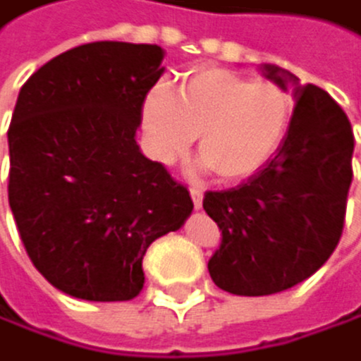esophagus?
I'll list each match as a JSON object with an SVG mask.
<instances>
[{"mask_svg":"<svg viewBox=\"0 0 361 361\" xmlns=\"http://www.w3.org/2000/svg\"><path fill=\"white\" fill-rule=\"evenodd\" d=\"M190 194H192L194 207H196V209H201V205H203V192L198 190V188H190Z\"/></svg>","mask_w":361,"mask_h":361,"instance_id":"1","label":"esophagus"}]
</instances>
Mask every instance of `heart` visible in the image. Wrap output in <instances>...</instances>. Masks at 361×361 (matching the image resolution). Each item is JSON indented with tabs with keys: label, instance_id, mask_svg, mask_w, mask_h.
I'll return each instance as SVG.
<instances>
[{
	"label": "heart",
	"instance_id": "heart-1",
	"mask_svg": "<svg viewBox=\"0 0 361 361\" xmlns=\"http://www.w3.org/2000/svg\"><path fill=\"white\" fill-rule=\"evenodd\" d=\"M293 98L272 82H252L225 68L185 78L176 95L154 89L142 104V127L154 154L169 163L198 136V158L221 183L257 173L281 147Z\"/></svg>",
	"mask_w": 361,
	"mask_h": 361
}]
</instances>
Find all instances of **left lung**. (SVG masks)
Wrapping results in <instances>:
<instances>
[{
	"label": "left lung",
	"mask_w": 361,
	"mask_h": 361,
	"mask_svg": "<svg viewBox=\"0 0 361 361\" xmlns=\"http://www.w3.org/2000/svg\"><path fill=\"white\" fill-rule=\"evenodd\" d=\"M283 91L295 87L290 127L276 154L232 190L207 192L203 209L221 230L207 270L221 290L274 295L317 272L339 243L353 180L350 122L331 95L263 64Z\"/></svg>",
	"instance_id": "left-lung-1"
}]
</instances>
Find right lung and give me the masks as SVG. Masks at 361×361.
<instances>
[{"label":"right lung","mask_w":361,"mask_h":361,"mask_svg":"<svg viewBox=\"0 0 361 361\" xmlns=\"http://www.w3.org/2000/svg\"><path fill=\"white\" fill-rule=\"evenodd\" d=\"M163 57L156 44H82L19 89L8 203L33 266L71 297L133 299L147 247L194 209L188 188L136 142Z\"/></svg>","instance_id":"add662e5"}]
</instances>
